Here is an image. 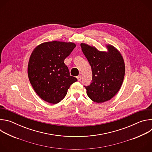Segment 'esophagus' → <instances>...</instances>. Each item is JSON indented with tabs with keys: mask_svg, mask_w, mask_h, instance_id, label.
Here are the masks:
<instances>
[{
	"mask_svg": "<svg viewBox=\"0 0 152 152\" xmlns=\"http://www.w3.org/2000/svg\"><path fill=\"white\" fill-rule=\"evenodd\" d=\"M77 79L78 81H80L81 79H82V76H81V75H79V76H77Z\"/></svg>",
	"mask_w": 152,
	"mask_h": 152,
	"instance_id": "obj_1",
	"label": "esophagus"
}]
</instances>
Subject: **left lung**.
I'll return each instance as SVG.
<instances>
[{"instance_id": "obj_1", "label": "left lung", "mask_w": 152, "mask_h": 152, "mask_svg": "<svg viewBox=\"0 0 152 152\" xmlns=\"http://www.w3.org/2000/svg\"><path fill=\"white\" fill-rule=\"evenodd\" d=\"M82 50L92 69V80L84 86L89 98L100 103L111 99L119 91L125 73V66L121 53L114 47L107 45L108 52L81 43Z\"/></svg>"}]
</instances>
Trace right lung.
<instances>
[{
  "label": "right lung",
  "instance_id": "1",
  "mask_svg": "<svg viewBox=\"0 0 152 152\" xmlns=\"http://www.w3.org/2000/svg\"><path fill=\"white\" fill-rule=\"evenodd\" d=\"M76 45L53 41L42 43L32 52L28 64L29 81L43 100L52 104L60 102L68 89L77 79L70 75L64 61Z\"/></svg>",
  "mask_w": 152,
  "mask_h": 152
}]
</instances>
